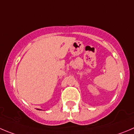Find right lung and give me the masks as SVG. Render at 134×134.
Here are the masks:
<instances>
[{
	"label": "right lung",
	"instance_id": "obj_1",
	"mask_svg": "<svg viewBox=\"0 0 134 134\" xmlns=\"http://www.w3.org/2000/svg\"><path fill=\"white\" fill-rule=\"evenodd\" d=\"M37 110H41V109H37Z\"/></svg>",
	"mask_w": 134,
	"mask_h": 134
}]
</instances>
